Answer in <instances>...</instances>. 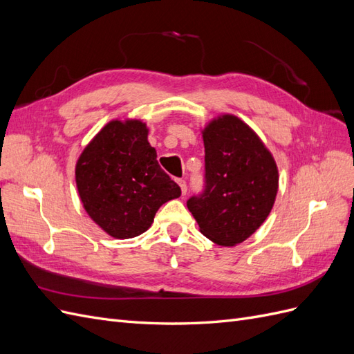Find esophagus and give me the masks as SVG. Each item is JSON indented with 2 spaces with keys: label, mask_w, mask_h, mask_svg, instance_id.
<instances>
[{
  "label": "esophagus",
  "mask_w": 354,
  "mask_h": 354,
  "mask_svg": "<svg viewBox=\"0 0 354 354\" xmlns=\"http://www.w3.org/2000/svg\"><path fill=\"white\" fill-rule=\"evenodd\" d=\"M177 183H178V186H180V189H181V195H186V192H187V185H186V181L185 180H177Z\"/></svg>",
  "instance_id": "obj_1"
}]
</instances>
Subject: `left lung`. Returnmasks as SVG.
<instances>
[{
  "instance_id": "obj_1",
  "label": "left lung",
  "mask_w": 354,
  "mask_h": 354,
  "mask_svg": "<svg viewBox=\"0 0 354 354\" xmlns=\"http://www.w3.org/2000/svg\"><path fill=\"white\" fill-rule=\"evenodd\" d=\"M205 189L187 201L203 236L234 246L269 217L279 187L274 158L252 128L224 113L202 130Z\"/></svg>"
}]
</instances>
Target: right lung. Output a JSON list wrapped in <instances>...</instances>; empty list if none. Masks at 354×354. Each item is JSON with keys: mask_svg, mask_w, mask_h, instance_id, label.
Instances as JSON below:
<instances>
[{"mask_svg": "<svg viewBox=\"0 0 354 354\" xmlns=\"http://www.w3.org/2000/svg\"><path fill=\"white\" fill-rule=\"evenodd\" d=\"M147 134L140 120H113L85 146L75 167L84 209L116 239L145 233L159 207L181 195L159 167Z\"/></svg>", "mask_w": 354, "mask_h": 354, "instance_id": "obj_1", "label": "right lung"}]
</instances>
